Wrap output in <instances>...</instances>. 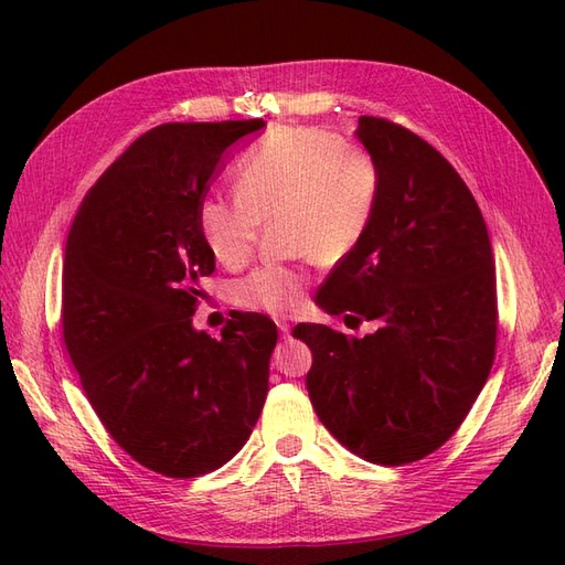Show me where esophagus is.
<instances>
[{
    "label": "esophagus",
    "mask_w": 565,
    "mask_h": 565,
    "mask_svg": "<svg viewBox=\"0 0 565 565\" xmlns=\"http://www.w3.org/2000/svg\"><path fill=\"white\" fill-rule=\"evenodd\" d=\"M278 330H280V334H282V339H287V337H289V330H292V328H289V322H285V320H280V322H278Z\"/></svg>",
    "instance_id": "esophagus-1"
}]
</instances>
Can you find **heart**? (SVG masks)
Returning <instances> with one entry per match:
<instances>
[{
	"mask_svg": "<svg viewBox=\"0 0 565 565\" xmlns=\"http://www.w3.org/2000/svg\"><path fill=\"white\" fill-rule=\"evenodd\" d=\"M235 200L200 204V231L218 264L241 268L259 224L280 216L289 245L318 264H339L363 243L380 210L384 174L363 146L316 127H278L256 141L233 177ZM309 276L262 266L231 287L235 306L254 313H295Z\"/></svg>",
	"mask_w": 565,
	"mask_h": 565,
	"instance_id": "b5f03b06",
	"label": "heart"
}]
</instances>
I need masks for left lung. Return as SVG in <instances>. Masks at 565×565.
I'll list each match as a JSON object with an SVG mask.
<instances>
[{
  "mask_svg": "<svg viewBox=\"0 0 565 565\" xmlns=\"http://www.w3.org/2000/svg\"><path fill=\"white\" fill-rule=\"evenodd\" d=\"M384 188L363 243L332 270L316 303L374 322L365 337L301 322L318 419L374 465H407L438 450L465 422L494 358L498 292L481 210L440 152L382 117L355 129Z\"/></svg>",
  "mask_w": 565,
  "mask_h": 565,
  "instance_id": "left-lung-1",
  "label": "left lung"
}]
</instances>
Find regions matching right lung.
I'll return each instance as SVG.
<instances>
[{
  "mask_svg": "<svg viewBox=\"0 0 565 565\" xmlns=\"http://www.w3.org/2000/svg\"><path fill=\"white\" fill-rule=\"evenodd\" d=\"M264 119L150 129L84 195L67 233L63 339L108 434L169 478L210 473L245 446L268 393L276 322L193 324L214 254L200 204L233 143Z\"/></svg>",
  "mask_w": 565,
  "mask_h": 565,
  "instance_id": "add662e5",
  "label": "right lung"
}]
</instances>
